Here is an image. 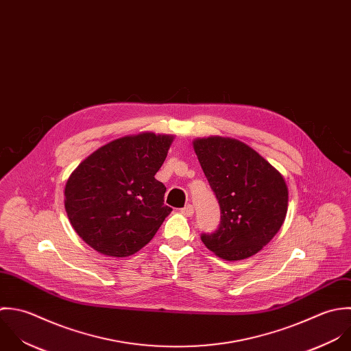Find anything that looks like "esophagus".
I'll return each mask as SVG.
<instances>
[{
  "label": "esophagus",
  "instance_id": "34e87169",
  "mask_svg": "<svg viewBox=\"0 0 351 351\" xmlns=\"http://www.w3.org/2000/svg\"><path fill=\"white\" fill-rule=\"evenodd\" d=\"M193 206H191V204H188V206H185L182 210H181V214H184L185 217H192L193 215Z\"/></svg>",
  "mask_w": 351,
  "mask_h": 351
}]
</instances>
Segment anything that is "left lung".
Returning <instances> with one entry per match:
<instances>
[{
	"instance_id": "8db88e82",
	"label": "left lung",
	"mask_w": 351,
	"mask_h": 351,
	"mask_svg": "<svg viewBox=\"0 0 351 351\" xmlns=\"http://www.w3.org/2000/svg\"><path fill=\"white\" fill-rule=\"evenodd\" d=\"M193 148L221 207V225L202 234L221 258H247L282 228L289 191L282 174L245 143L221 136L196 138Z\"/></svg>"
}]
</instances>
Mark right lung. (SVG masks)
<instances>
[{"label": "right lung", "mask_w": 351, "mask_h": 351, "mask_svg": "<svg viewBox=\"0 0 351 351\" xmlns=\"http://www.w3.org/2000/svg\"><path fill=\"white\" fill-rule=\"evenodd\" d=\"M171 134L144 132L98 148L69 176L65 211L75 232L97 252L126 257L156 234L173 211L166 186L155 178Z\"/></svg>", "instance_id": "right-lung-1"}]
</instances>
